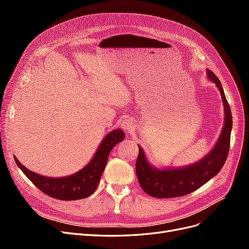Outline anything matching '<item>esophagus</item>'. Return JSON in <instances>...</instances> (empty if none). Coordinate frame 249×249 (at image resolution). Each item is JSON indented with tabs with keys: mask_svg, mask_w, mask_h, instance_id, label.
I'll return each mask as SVG.
<instances>
[{
	"mask_svg": "<svg viewBox=\"0 0 249 249\" xmlns=\"http://www.w3.org/2000/svg\"><path fill=\"white\" fill-rule=\"evenodd\" d=\"M122 126L126 132H133V130L135 129V124L131 118H126V119L123 120Z\"/></svg>",
	"mask_w": 249,
	"mask_h": 249,
	"instance_id": "esophagus-1",
	"label": "esophagus"
}]
</instances>
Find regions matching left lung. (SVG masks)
Instances as JSON below:
<instances>
[{"mask_svg":"<svg viewBox=\"0 0 249 249\" xmlns=\"http://www.w3.org/2000/svg\"><path fill=\"white\" fill-rule=\"evenodd\" d=\"M208 78L219 89L223 107L224 124L222 132L213 149L201 159L186 167L158 169L153 167L140 145L136 162V175L141 188L150 196L157 198L178 197L189 194L206 184L221 170L230 150L232 117L230 105L225 97L221 82L212 71H208Z\"/></svg>","mask_w":249,"mask_h":249,"instance_id":"obj_1","label":"left lung"}]
</instances>
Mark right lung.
<instances>
[{
  "label": "right lung",
  "instance_id": "1",
  "mask_svg": "<svg viewBox=\"0 0 249 249\" xmlns=\"http://www.w3.org/2000/svg\"><path fill=\"white\" fill-rule=\"evenodd\" d=\"M124 139L123 130L116 129L107 134L97 148L95 155L84 168L74 175L64 178H48L27 169L18 159L14 160L25 176L38 188L53 198L60 200H76L91 195L100 183L101 177L108 161L109 154L118 142Z\"/></svg>",
  "mask_w": 249,
  "mask_h": 249
}]
</instances>
